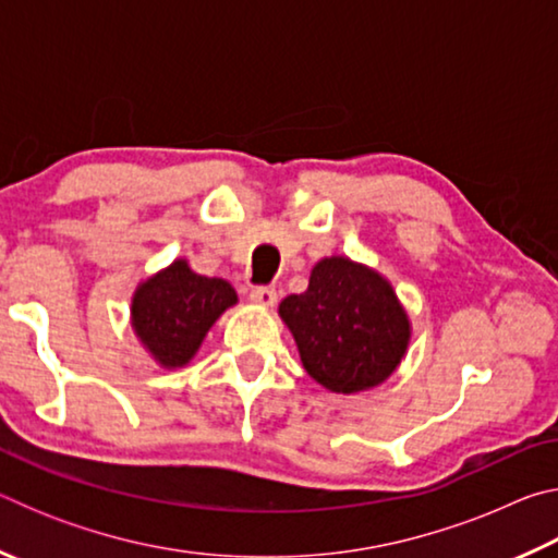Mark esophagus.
Returning <instances> with one entry per match:
<instances>
[{
    "mask_svg": "<svg viewBox=\"0 0 558 558\" xmlns=\"http://www.w3.org/2000/svg\"><path fill=\"white\" fill-rule=\"evenodd\" d=\"M251 300L256 302V305L270 310V307H276L278 295H276V290H272V288H253L251 290Z\"/></svg>",
    "mask_w": 558,
    "mask_h": 558,
    "instance_id": "obj_1",
    "label": "esophagus"
}]
</instances>
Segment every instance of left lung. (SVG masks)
<instances>
[{
  "mask_svg": "<svg viewBox=\"0 0 558 558\" xmlns=\"http://www.w3.org/2000/svg\"><path fill=\"white\" fill-rule=\"evenodd\" d=\"M278 315L305 372L335 393L376 389L411 344V317L391 280L347 256L317 260L307 290L282 300Z\"/></svg>",
  "mask_w": 558,
  "mask_h": 558,
  "instance_id": "left-lung-1",
  "label": "left lung"
}]
</instances>
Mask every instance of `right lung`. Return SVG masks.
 Returning <instances> with one entry per match:
<instances>
[{"mask_svg":"<svg viewBox=\"0 0 558 558\" xmlns=\"http://www.w3.org/2000/svg\"><path fill=\"white\" fill-rule=\"evenodd\" d=\"M239 302L229 280L209 278L177 258L132 292L130 325L162 369H182L199 352L216 319Z\"/></svg>","mask_w":558,"mask_h":558,"instance_id":"add662e5","label":"right lung"}]
</instances>
